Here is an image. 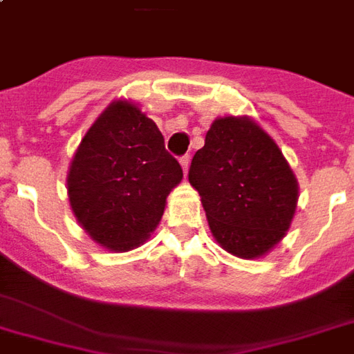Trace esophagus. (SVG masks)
I'll return each instance as SVG.
<instances>
[{
    "instance_id": "34e87169",
    "label": "esophagus",
    "mask_w": 354,
    "mask_h": 354,
    "mask_svg": "<svg viewBox=\"0 0 354 354\" xmlns=\"http://www.w3.org/2000/svg\"><path fill=\"white\" fill-rule=\"evenodd\" d=\"M189 161H192V157H189V155H184V157L180 159V165H182L184 174H187V170H189Z\"/></svg>"
}]
</instances>
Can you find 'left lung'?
Masks as SVG:
<instances>
[{
    "label": "left lung",
    "instance_id": "8db88e82",
    "mask_svg": "<svg viewBox=\"0 0 354 354\" xmlns=\"http://www.w3.org/2000/svg\"><path fill=\"white\" fill-rule=\"evenodd\" d=\"M189 184L199 192L216 243L243 260L271 252L296 214V174L248 115L214 119L193 155Z\"/></svg>",
    "mask_w": 354,
    "mask_h": 354
}]
</instances>
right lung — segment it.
<instances>
[{"label":"right lung","mask_w":354,"mask_h":354,"mask_svg":"<svg viewBox=\"0 0 354 354\" xmlns=\"http://www.w3.org/2000/svg\"><path fill=\"white\" fill-rule=\"evenodd\" d=\"M182 178L153 119L119 98L83 136L66 184L73 216L88 237L111 252H129L159 225Z\"/></svg>","instance_id":"right-lung-1"}]
</instances>
